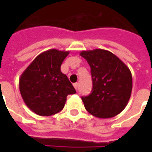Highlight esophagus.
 <instances>
[{
	"label": "esophagus",
	"instance_id": "obj_1",
	"mask_svg": "<svg viewBox=\"0 0 152 152\" xmlns=\"http://www.w3.org/2000/svg\"><path fill=\"white\" fill-rule=\"evenodd\" d=\"M73 86H74V88H75L76 90L78 89V83H75V84H74Z\"/></svg>",
	"mask_w": 152,
	"mask_h": 152
}]
</instances>
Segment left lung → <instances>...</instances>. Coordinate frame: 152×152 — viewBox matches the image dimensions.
<instances>
[{"mask_svg":"<svg viewBox=\"0 0 152 152\" xmlns=\"http://www.w3.org/2000/svg\"><path fill=\"white\" fill-rule=\"evenodd\" d=\"M90 66L93 89L82 97L87 112L98 118H112L120 114L130 99L132 74L125 64L108 50L81 51Z\"/></svg>","mask_w":152,"mask_h":152,"instance_id":"1","label":"left lung"}]
</instances>
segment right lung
Masks as SVG:
<instances>
[{"label":"right lung","instance_id":"right-lung-1","mask_svg":"<svg viewBox=\"0 0 152 152\" xmlns=\"http://www.w3.org/2000/svg\"><path fill=\"white\" fill-rule=\"evenodd\" d=\"M69 51L52 49L40 53L19 78V90L25 104L36 114L50 116L61 112L66 96L76 89L60 67Z\"/></svg>","mask_w":152,"mask_h":152}]
</instances>
